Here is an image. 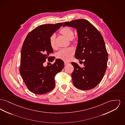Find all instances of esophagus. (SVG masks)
<instances>
[{
	"instance_id": "34e87169",
	"label": "esophagus",
	"mask_w": 125,
	"mask_h": 125,
	"mask_svg": "<svg viewBox=\"0 0 125 125\" xmlns=\"http://www.w3.org/2000/svg\"><path fill=\"white\" fill-rule=\"evenodd\" d=\"M69 63H68V62H64V64H65V65H66L67 64H68Z\"/></svg>"
}]
</instances>
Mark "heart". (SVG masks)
I'll list each match as a JSON object with an SVG mask.
<instances>
[{
  "label": "heart",
  "mask_w": 125,
  "mask_h": 125,
  "mask_svg": "<svg viewBox=\"0 0 125 125\" xmlns=\"http://www.w3.org/2000/svg\"><path fill=\"white\" fill-rule=\"evenodd\" d=\"M61 33L67 39L71 40L73 38L74 33L73 31L70 27H66L62 28L60 31ZM50 45L52 48L55 47V35L53 34L50 38ZM74 54V50L71 48H65L60 50L57 54V58L62 59L65 61H69L72 57Z\"/></svg>",
  "instance_id": "b5f03b06"
}]
</instances>
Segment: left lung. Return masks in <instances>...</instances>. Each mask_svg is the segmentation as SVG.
Masks as SVG:
<instances>
[{
  "label": "left lung",
  "mask_w": 125,
  "mask_h": 125,
  "mask_svg": "<svg viewBox=\"0 0 125 125\" xmlns=\"http://www.w3.org/2000/svg\"><path fill=\"white\" fill-rule=\"evenodd\" d=\"M66 26L77 30L78 40L75 58L79 61L84 60L83 68L77 63H71L74 67L71 75L73 84L83 90L94 88L102 81L107 66L108 54L103 36L85 19L66 22L63 27Z\"/></svg>",
  "instance_id": "obj_1"
}]
</instances>
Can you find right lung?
<instances>
[{
  "mask_svg": "<svg viewBox=\"0 0 125 125\" xmlns=\"http://www.w3.org/2000/svg\"><path fill=\"white\" fill-rule=\"evenodd\" d=\"M63 23L42 24L28 34L21 53L20 73L30 91L36 94H43L52 91L55 86V76L63 68V60L57 59L51 66H44L46 59L52 62L53 49L50 40L52 34Z\"/></svg>",
  "mask_w": 125,
  "mask_h": 125,
  "instance_id": "1",
  "label": "right lung"
}]
</instances>
